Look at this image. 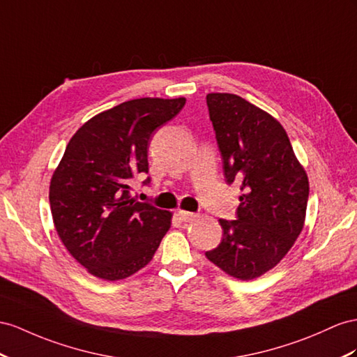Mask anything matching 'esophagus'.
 <instances>
[{
    "label": "esophagus",
    "instance_id": "esophagus-1",
    "mask_svg": "<svg viewBox=\"0 0 357 357\" xmlns=\"http://www.w3.org/2000/svg\"><path fill=\"white\" fill-rule=\"evenodd\" d=\"M178 215H179V218L182 222H193L195 218L197 217V214H195V213H188V211H178Z\"/></svg>",
    "mask_w": 357,
    "mask_h": 357
}]
</instances>
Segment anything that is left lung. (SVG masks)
<instances>
[{
  "label": "left lung",
  "instance_id": "8db88e82",
  "mask_svg": "<svg viewBox=\"0 0 357 357\" xmlns=\"http://www.w3.org/2000/svg\"><path fill=\"white\" fill-rule=\"evenodd\" d=\"M206 105L227 184L243 191L236 220L220 218L222 243L205 257L241 280L259 278L285 257L305 225L309 182L283 126L232 93Z\"/></svg>",
  "mask_w": 357,
  "mask_h": 357
}]
</instances>
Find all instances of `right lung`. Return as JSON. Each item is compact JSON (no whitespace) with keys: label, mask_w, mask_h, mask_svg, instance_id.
Here are the masks:
<instances>
[{"label":"right lung","mask_w":357,"mask_h":357,"mask_svg":"<svg viewBox=\"0 0 357 357\" xmlns=\"http://www.w3.org/2000/svg\"><path fill=\"white\" fill-rule=\"evenodd\" d=\"M184 105L185 98L126 100L91 117L68 143L50 185L52 220L65 248L93 276H131L170 229L172 214L135 200L130 184L149 172L152 132Z\"/></svg>","instance_id":"add662e5"}]
</instances>
